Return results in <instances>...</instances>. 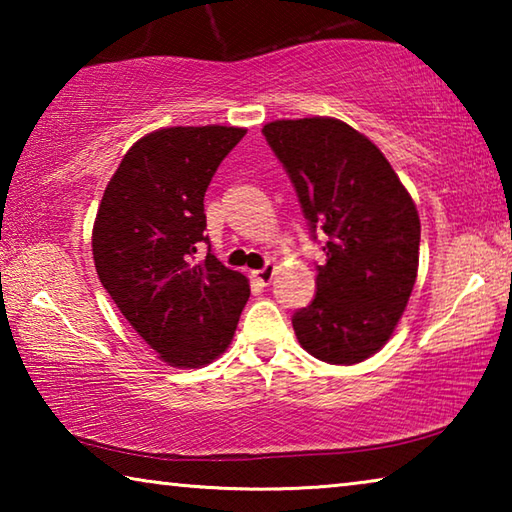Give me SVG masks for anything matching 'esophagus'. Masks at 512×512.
I'll return each mask as SVG.
<instances>
[{"label": "esophagus", "instance_id": "1", "mask_svg": "<svg viewBox=\"0 0 512 512\" xmlns=\"http://www.w3.org/2000/svg\"><path fill=\"white\" fill-rule=\"evenodd\" d=\"M273 275H275V268H273V264H266L264 268H259V271H253V277H255V280H257L259 284H264V287H266L268 282L273 280Z\"/></svg>", "mask_w": 512, "mask_h": 512}]
</instances>
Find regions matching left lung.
<instances>
[{
    "label": "left lung",
    "instance_id": "left-lung-1",
    "mask_svg": "<svg viewBox=\"0 0 512 512\" xmlns=\"http://www.w3.org/2000/svg\"><path fill=\"white\" fill-rule=\"evenodd\" d=\"M296 187L311 237L323 230L316 296L293 314L302 348L352 366L384 348L418 277L420 216L391 162L341 119H280L262 128Z\"/></svg>",
    "mask_w": 512,
    "mask_h": 512
}]
</instances>
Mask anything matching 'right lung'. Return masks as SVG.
<instances>
[{"label": "right lung", "mask_w": 512, "mask_h": 512, "mask_svg": "<svg viewBox=\"0 0 512 512\" xmlns=\"http://www.w3.org/2000/svg\"><path fill=\"white\" fill-rule=\"evenodd\" d=\"M246 135L235 126H173L144 135L112 173L92 230L103 289L164 363L201 368L228 348L248 277L207 248L205 192Z\"/></svg>", "instance_id": "obj_1"}]
</instances>
